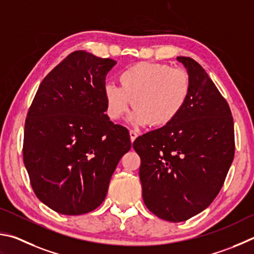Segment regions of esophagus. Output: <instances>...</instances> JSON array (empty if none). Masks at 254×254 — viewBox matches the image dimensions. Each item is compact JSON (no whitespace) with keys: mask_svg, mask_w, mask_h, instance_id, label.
Masks as SVG:
<instances>
[{"mask_svg":"<svg viewBox=\"0 0 254 254\" xmlns=\"http://www.w3.org/2000/svg\"><path fill=\"white\" fill-rule=\"evenodd\" d=\"M129 136H130V141L132 143V141H134L137 138V136H138V134H137V132L134 131V130H130L129 131Z\"/></svg>","mask_w":254,"mask_h":254,"instance_id":"obj_1","label":"esophagus"}]
</instances>
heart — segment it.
Returning a JSON list of instances; mask_svg holds the SVG:
<instances>
[{
    "instance_id": "1",
    "label": "heart",
    "mask_w": 254,
    "mask_h": 254,
    "mask_svg": "<svg viewBox=\"0 0 254 254\" xmlns=\"http://www.w3.org/2000/svg\"><path fill=\"white\" fill-rule=\"evenodd\" d=\"M122 87L106 82L102 88L107 115L117 120L135 107L129 122L136 127L164 126L184 109L190 93V79L184 69L139 62L122 71Z\"/></svg>"
}]
</instances>
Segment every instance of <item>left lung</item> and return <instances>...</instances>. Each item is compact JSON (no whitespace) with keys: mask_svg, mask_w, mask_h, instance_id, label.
<instances>
[{"mask_svg":"<svg viewBox=\"0 0 254 254\" xmlns=\"http://www.w3.org/2000/svg\"><path fill=\"white\" fill-rule=\"evenodd\" d=\"M190 79L184 109L172 123L137 137L145 205L170 222H183L210 205L234 157L233 118L228 102L201 65L177 57Z\"/></svg>","mask_w":254,"mask_h":254,"instance_id":"obj_1","label":"left lung"}]
</instances>
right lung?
Wrapping results in <instances>:
<instances>
[{
	"label": "right lung",
	"mask_w": 254,
	"mask_h": 254,
	"mask_svg": "<svg viewBox=\"0 0 254 254\" xmlns=\"http://www.w3.org/2000/svg\"><path fill=\"white\" fill-rule=\"evenodd\" d=\"M116 64L72 52L42 80L26 116L23 161L31 185L60 214L96 210L131 147L128 130L105 114L102 88Z\"/></svg>",
	"instance_id": "obj_1"
}]
</instances>
